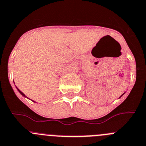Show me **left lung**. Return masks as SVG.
Here are the masks:
<instances>
[{"label":"left lung","mask_w":146,"mask_h":146,"mask_svg":"<svg viewBox=\"0 0 146 146\" xmlns=\"http://www.w3.org/2000/svg\"><path fill=\"white\" fill-rule=\"evenodd\" d=\"M123 94H124V93H123ZM123 95H122V96H123ZM121 97H120V98H121Z\"/></svg>","instance_id":"8db88e82"}]
</instances>
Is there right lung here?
Wrapping results in <instances>:
<instances>
[{
  "mask_svg": "<svg viewBox=\"0 0 146 146\" xmlns=\"http://www.w3.org/2000/svg\"><path fill=\"white\" fill-rule=\"evenodd\" d=\"M16 88H17V89H18V92H19V93H21V95H22V96H24V97L27 98V97H26V96H25V94H24V93H23V92H21V90H19V89H18V88H17V87H16ZM33 102H35V101H34V100H33Z\"/></svg>",
  "mask_w": 146,
  "mask_h": 146,
  "instance_id": "add662e5",
  "label": "right lung"
}]
</instances>
